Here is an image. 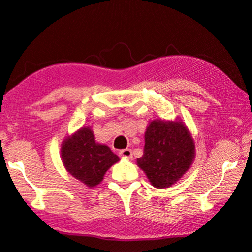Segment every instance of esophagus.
Here are the masks:
<instances>
[{
    "mask_svg": "<svg viewBox=\"0 0 252 252\" xmlns=\"http://www.w3.org/2000/svg\"><path fill=\"white\" fill-rule=\"evenodd\" d=\"M119 156L122 157V158H132V151L131 149H123L120 152H119Z\"/></svg>",
    "mask_w": 252,
    "mask_h": 252,
    "instance_id": "1",
    "label": "esophagus"
}]
</instances>
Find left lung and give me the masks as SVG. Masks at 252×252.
I'll return each mask as SVG.
<instances>
[{
	"label": "left lung",
	"mask_w": 252,
	"mask_h": 252,
	"mask_svg": "<svg viewBox=\"0 0 252 252\" xmlns=\"http://www.w3.org/2000/svg\"><path fill=\"white\" fill-rule=\"evenodd\" d=\"M143 156L136 163L156 188H168L185 174L194 158V142L180 121L156 120L144 134Z\"/></svg>",
	"instance_id": "8db88e82"
}]
</instances>
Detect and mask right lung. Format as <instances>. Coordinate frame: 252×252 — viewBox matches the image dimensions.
Listing matches in <instances>:
<instances>
[{"label": "right lung", "instance_id": "add662e5", "mask_svg": "<svg viewBox=\"0 0 252 252\" xmlns=\"http://www.w3.org/2000/svg\"><path fill=\"white\" fill-rule=\"evenodd\" d=\"M61 158L67 171L88 187L99 185L108 169L119 161L108 146L95 142L89 127L67 136L62 144Z\"/></svg>", "mask_w": 252, "mask_h": 252}]
</instances>
